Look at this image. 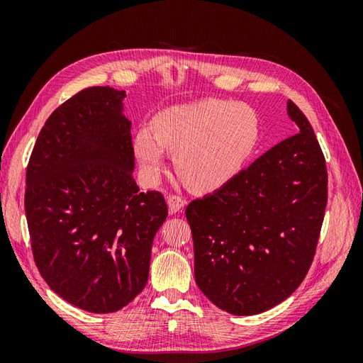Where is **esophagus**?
I'll return each mask as SVG.
<instances>
[{
	"label": "esophagus",
	"instance_id": "1",
	"mask_svg": "<svg viewBox=\"0 0 363 363\" xmlns=\"http://www.w3.org/2000/svg\"><path fill=\"white\" fill-rule=\"evenodd\" d=\"M167 203H168V208H169V213L171 215L172 213H179L182 208L184 207V204H186V201L179 195H169Z\"/></svg>",
	"mask_w": 363,
	"mask_h": 363
}]
</instances>
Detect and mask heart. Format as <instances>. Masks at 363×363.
<instances>
[{"instance_id":"obj_1","label":"heart","mask_w":363,"mask_h":363,"mask_svg":"<svg viewBox=\"0 0 363 363\" xmlns=\"http://www.w3.org/2000/svg\"><path fill=\"white\" fill-rule=\"evenodd\" d=\"M259 139V119L247 104L203 98L175 104L140 128L135 155L150 182L162 175L174 152L175 169L199 191H215L242 171Z\"/></svg>"}]
</instances>
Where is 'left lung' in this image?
<instances>
[{
    "label": "left lung",
    "mask_w": 363,
    "mask_h": 363,
    "mask_svg": "<svg viewBox=\"0 0 363 363\" xmlns=\"http://www.w3.org/2000/svg\"><path fill=\"white\" fill-rule=\"evenodd\" d=\"M286 111L298 133L186 207L195 281L232 315H257L286 300L309 271L320 238L325 160L303 112L291 100Z\"/></svg>",
    "instance_id": "obj_1"
}]
</instances>
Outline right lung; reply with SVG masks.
Segmentation results:
<instances>
[{"label":"right lung","instance_id":"obj_1","mask_svg":"<svg viewBox=\"0 0 363 363\" xmlns=\"http://www.w3.org/2000/svg\"><path fill=\"white\" fill-rule=\"evenodd\" d=\"M125 91L95 86L51 113L27 168L26 215L36 267L63 300L92 313L123 309L145 288L168 216L133 179Z\"/></svg>","mask_w":363,"mask_h":363}]
</instances>
